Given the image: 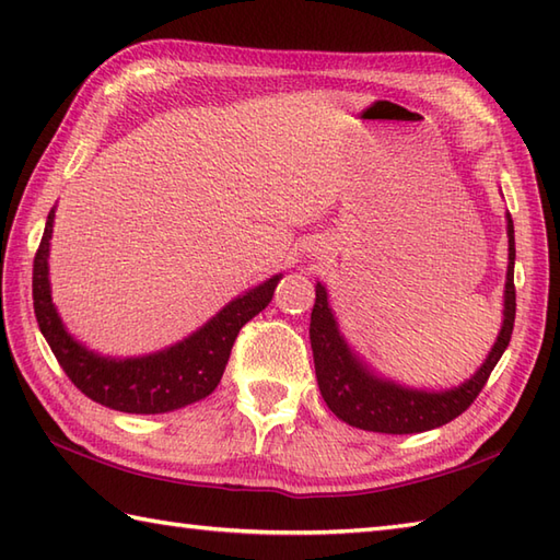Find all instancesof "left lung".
I'll return each instance as SVG.
<instances>
[{
  "instance_id": "left-lung-1",
  "label": "left lung",
  "mask_w": 560,
  "mask_h": 560,
  "mask_svg": "<svg viewBox=\"0 0 560 560\" xmlns=\"http://www.w3.org/2000/svg\"><path fill=\"white\" fill-rule=\"evenodd\" d=\"M508 219V277L503 295V327L498 331L493 349L486 355L483 365L462 385L425 392L392 383L387 377L375 375L351 347L343 341L337 327L335 313L327 301V289L323 283L315 287V307L311 315V343L315 359V375L319 392L327 407L337 419L361 431L407 435L423 433L457 419L479 397L486 380H489L495 363L501 361L513 337L515 325V229L510 213Z\"/></svg>"
}]
</instances>
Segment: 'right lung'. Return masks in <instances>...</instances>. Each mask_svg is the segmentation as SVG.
Segmentation results:
<instances>
[{
  "label": "right lung",
  "mask_w": 560,
  "mask_h": 560,
  "mask_svg": "<svg viewBox=\"0 0 560 560\" xmlns=\"http://www.w3.org/2000/svg\"><path fill=\"white\" fill-rule=\"evenodd\" d=\"M55 209L47 213L45 233L33 259V311L45 341L67 377L89 399L125 413H165L209 397L231 359L233 341L257 313L269 305L281 273L245 291L211 317L195 335L149 355L110 359L93 353L69 335L50 295L47 255H50Z\"/></svg>",
  "instance_id": "add662e5"
}]
</instances>
